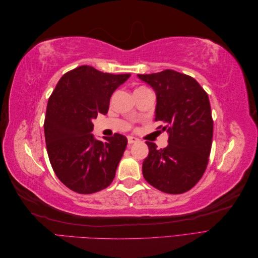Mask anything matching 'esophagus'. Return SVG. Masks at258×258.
<instances>
[{"label": "esophagus", "mask_w": 258, "mask_h": 258, "mask_svg": "<svg viewBox=\"0 0 258 258\" xmlns=\"http://www.w3.org/2000/svg\"><path fill=\"white\" fill-rule=\"evenodd\" d=\"M127 139H128V143H129V144H134V143H136V142L139 141V140H138L137 138H135V137H128Z\"/></svg>", "instance_id": "esophagus-1"}]
</instances>
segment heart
Returning a JSON list of instances; mask_svg holds the SVG:
<instances>
[{
    "label": "heart",
    "instance_id": "obj_1",
    "mask_svg": "<svg viewBox=\"0 0 258 258\" xmlns=\"http://www.w3.org/2000/svg\"><path fill=\"white\" fill-rule=\"evenodd\" d=\"M142 89H146V87H139L137 90H142Z\"/></svg>",
    "mask_w": 258,
    "mask_h": 258
}]
</instances>
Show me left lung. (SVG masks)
I'll use <instances>...</instances> for the list:
<instances>
[{
  "instance_id": "1",
  "label": "left lung",
  "mask_w": 258,
  "mask_h": 258,
  "mask_svg": "<svg viewBox=\"0 0 258 258\" xmlns=\"http://www.w3.org/2000/svg\"><path fill=\"white\" fill-rule=\"evenodd\" d=\"M156 92L155 121L167 130L165 148L146 142L142 172L148 184L163 192L188 191L204 175L212 146L213 119L208 93L191 76L173 70L138 74Z\"/></svg>"
}]
</instances>
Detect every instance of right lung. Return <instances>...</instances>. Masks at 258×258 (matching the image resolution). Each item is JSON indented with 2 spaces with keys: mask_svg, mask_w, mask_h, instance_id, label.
I'll list each match as a JSON object with an SVG mask.
<instances>
[{
  "mask_svg": "<svg viewBox=\"0 0 258 258\" xmlns=\"http://www.w3.org/2000/svg\"><path fill=\"white\" fill-rule=\"evenodd\" d=\"M129 77L82 66L62 76L49 97L44 122L49 161L75 192L93 194L113 182L127 138L115 134L99 141L91 134L92 120L107 113L113 92Z\"/></svg>",
  "mask_w": 258,
  "mask_h": 258,
  "instance_id": "1",
  "label": "right lung"
}]
</instances>
